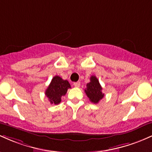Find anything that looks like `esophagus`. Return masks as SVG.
<instances>
[{"label": "esophagus", "instance_id": "esophagus-1", "mask_svg": "<svg viewBox=\"0 0 152 152\" xmlns=\"http://www.w3.org/2000/svg\"><path fill=\"white\" fill-rule=\"evenodd\" d=\"M80 85H81V83H80L79 81L75 82V83H74V86L75 87H79Z\"/></svg>", "mask_w": 152, "mask_h": 152}]
</instances>
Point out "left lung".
Segmentation results:
<instances>
[{"label":"left lung","instance_id":"1","mask_svg":"<svg viewBox=\"0 0 152 152\" xmlns=\"http://www.w3.org/2000/svg\"><path fill=\"white\" fill-rule=\"evenodd\" d=\"M102 87L99 83L98 78L95 76H91L90 78V82L86 84V88L85 93L89 99V100L94 104H97L102 100L104 94L102 92Z\"/></svg>","mask_w":152,"mask_h":152}]
</instances>
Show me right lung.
I'll return each instance as SVG.
<instances>
[{"label": "right lung", "mask_w": 152, "mask_h": 152, "mask_svg": "<svg viewBox=\"0 0 152 152\" xmlns=\"http://www.w3.org/2000/svg\"><path fill=\"white\" fill-rule=\"evenodd\" d=\"M71 88L67 80H64L60 76H56L46 90L45 94L51 104H58L61 102V97L65 96L68 88Z\"/></svg>", "instance_id": "1"}]
</instances>
